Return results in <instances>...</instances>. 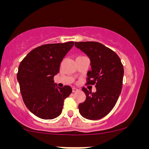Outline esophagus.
<instances>
[{
  "label": "esophagus",
  "instance_id": "1",
  "mask_svg": "<svg viewBox=\"0 0 149 149\" xmlns=\"http://www.w3.org/2000/svg\"><path fill=\"white\" fill-rule=\"evenodd\" d=\"M72 91H73V92L74 93V92H76V91H79V89H78V88H75V87H73V88H72Z\"/></svg>",
  "mask_w": 149,
  "mask_h": 149
}]
</instances>
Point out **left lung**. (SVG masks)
Returning a JSON list of instances; mask_svg holds the SVG:
<instances>
[{"mask_svg": "<svg viewBox=\"0 0 149 149\" xmlns=\"http://www.w3.org/2000/svg\"><path fill=\"white\" fill-rule=\"evenodd\" d=\"M75 46L90 59L91 70L87 72V84H95L96 92L82 91L86 100L79 104V112L88 120H99L113 109L121 93L124 69L114 51L97 42H75Z\"/></svg>", "mask_w": 149, "mask_h": 149, "instance_id": "left-lung-1", "label": "left lung"}]
</instances>
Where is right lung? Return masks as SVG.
<instances>
[{"mask_svg": "<svg viewBox=\"0 0 149 149\" xmlns=\"http://www.w3.org/2000/svg\"><path fill=\"white\" fill-rule=\"evenodd\" d=\"M73 45V42H68L37 47L19 66L17 80L24 102L31 113L41 119L52 120L59 116L64 100L72 92L71 87L60 88L53 79Z\"/></svg>", "mask_w": 149, "mask_h": 149, "instance_id": "1", "label": "right lung"}]
</instances>
